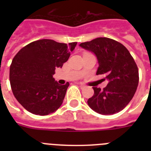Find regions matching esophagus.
<instances>
[{"label": "esophagus", "instance_id": "1", "mask_svg": "<svg viewBox=\"0 0 151 151\" xmlns=\"http://www.w3.org/2000/svg\"><path fill=\"white\" fill-rule=\"evenodd\" d=\"M78 85H80V87H82V88H83L84 86H85V85H84L82 83H78Z\"/></svg>", "mask_w": 151, "mask_h": 151}]
</instances>
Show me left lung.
Here are the masks:
<instances>
[{"instance_id":"obj_1","label":"left lung","mask_w":151,"mask_h":151,"mask_svg":"<svg viewBox=\"0 0 151 151\" xmlns=\"http://www.w3.org/2000/svg\"><path fill=\"white\" fill-rule=\"evenodd\" d=\"M79 46L96 56L99 66L96 75H104L108 84L104 90L94 87L88 100L91 109L102 115L119 113L132 99L139 81L138 66L127 48L108 38H97Z\"/></svg>"}]
</instances>
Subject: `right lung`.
<instances>
[{
  "mask_svg": "<svg viewBox=\"0 0 151 151\" xmlns=\"http://www.w3.org/2000/svg\"><path fill=\"white\" fill-rule=\"evenodd\" d=\"M77 42L69 45L41 39L22 47L13 59L10 82L16 99L26 110L35 115L54 113L61 106L69 82L60 85L53 75L62 68Z\"/></svg>",
  "mask_w": 151,
  "mask_h": 151,
  "instance_id": "1",
  "label": "right lung"
}]
</instances>
